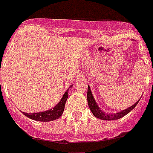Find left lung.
Here are the masks:
<instances>
[{
    "mask_svg": "<svg viewBox=\"0 0 153 153\" xmlns=\"http://www.w3.org/2000/svg\"><path fill=\"white\" fill-rule=\"evenodd\" d=\"M87 102H88V106H89V108L91 111L92 112V114L94 115V116H95L96 118H99L102 120H119V119L122 118L124 115H126L127 114L130 112L131 110H133L134 108H136V106L137 105V103L139 102L140 100L137 101V102L133 104L131 107H129L127 109H124V110L121 111L120 112L116 113H112V114H110V113H106L104 112L103 111H102L99 107V105L97 104V102L95 100L94 97H93V95H92L91 91V88L88 86V89H87Z\"/></svg>",
    "mask_w": 153,
    "mask_h": 153,
    "instance_id": "left-lung-1",
    "label": "left lung"
}]
</instances>
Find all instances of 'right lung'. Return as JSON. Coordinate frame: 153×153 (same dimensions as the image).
<instances>
[{
  "instance_id": "obj_1",
  "label": "right lung",
  "mask_w": 153,
  "mask_h": 153,
  "mask_svg": "<svg viewBox=\"0 0 153 153\" xmlns=\"http://www.w3.org/2000/svg\"><path fill=\"white\" fill-rule=\"evenodd\" d=\"M71 87L72 86H71ZM68 91L69 89H67V91L65 92V94L62 98V100L59 101V102L56 105L55 107H53L51 109H49V110L45 111L31 113V114L23 112V111H22V113L25 116H27L28 118L36 121H41V122H49V121L55 120L57 119H59L63 113L65 103H66V100L68 98Z\"/></svg>"
}]
</instances>
